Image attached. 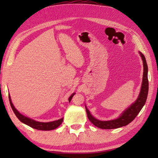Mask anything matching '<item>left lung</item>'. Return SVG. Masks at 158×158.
Returning a JSON list of instances; mask_svg holds the SVG:
<instances>
[{
	"label": "left lung",
	"instance_id": "obj_1",
	"mask_svg": "<svg viewBox=\"0 0 158 158\" xmlns=\"http://www.w3.org/2000/svg\"><path fill=\"white\" fill-rule=\"evenodd\" d=\"M140 55L143 60V74L142 84H141V89L139 97L132 105H131L129 108L124 111L123 113L118 118L111 120V121H102L100 120L96 119L90 114L89 109L85 106V111L87 113V116L89 118V121L101 129H116L123 126H125L132 122L138 114L139 113L141 109H142L143 105H145L147 96L148 92V65H147L146 60L143 54L140 53Z\"/></svg>",
	"mask_w": 158,
	"mask_h": 158
}]
</instances>
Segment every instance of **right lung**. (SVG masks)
<instances>
[{
	"label": "right lung",
	"mask_w": 158,
	"mask_h": 158,
	"mask_svg": "<svg viewBox=\"0 0 158 158\" xmlns=\"http://www.w3.org/2000/svg\"><path fill=\"white\" fill-rule=\"evenodd\" d=\"M74 94H75V93H73L70 97L69 98V99H68L69 102L71 101L72 98H73V95ZM9 100H10V106H11L13 111H14V113L16 115V116L18 118V119L21 122H22L23 123L27 125H28V126L34 128V129L39 130H54V129H56V128H57L58 126H59V125L62 123V122L63 121V118H60L59 120H57V121H54L52 122L42 123V122L36 121H35V120L31 119V118H29L23 116V115H22V114H21L19 112L17 109H15L14 105H13V104L12 103V101H11V98H10V95H9Z\"/></svg>",
	"instance_id": "obj_1"
}]
</instances>
